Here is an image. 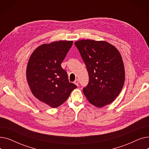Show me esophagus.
Listing matches in <instances>:
<instances>
[{
  "mask_svg": "<svg viewBox=\"0 0 149 149\" xmlns=\"http://www.w3.org/2000/svg\"><path fill=\"white\" fill-rule=\"evenodd\" d=\"M74 83L75 84H76L77 86H79V80H78L77 79H76L74 81Z\"/></svg>",
  "mask_w": 149,
  "mask_h": 149,
  "instance_id": "obj_1",
  "label": "esophagus"
}]
</instances>
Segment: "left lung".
Returning <instances> with one entry per match:
<instances>
[{
	"label": "left lung",
	"instance_id": "8db88e82",
	"mask_svg": "<svg viewBox=\"0 0 149 149\" xmlns=\"http://www.w3.org/2000/svg\"><path fill=\"white\" fill-rule=\"evenodd\" d=\"M89 74V83L83 92L89 102L98 107L112 103L120 93L125 72L120 53L104 41L82 40L75 42Z\"/></svg>",
	"mask_w": 149,
	"mask_h": 149
}]
</instances>
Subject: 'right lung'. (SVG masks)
<instances>
[{"instance_id":"obj_1","label":"right lung","mask_w":149,"mask_h":149,"mask_svg":"<svg viewBox=\"0 0 149 149\" xmlns=\"http://www.w3.org/2000/svg\"><path fill=\"white\" fill-rule=\"evenodd\" d=\"M72 41L43 44L31 54L26 68L31 91L40 101L55 108L65 103L77 86L70 83L61 66Z\"/></svg>"}]
</instances>
